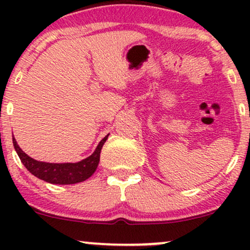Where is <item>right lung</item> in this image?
<instances>
[{
  "mask_svg": "<svg viewBox=\"0 0 250 250\" xmlns=\"http://www.w3.org/2000/svg\"><path fill=\"white\" fill-rule=\"evenodd\" d=\"M108 136L109 134L103 137L101 142L97 145L95 151L90 156L76 163H49L37 161L33 157L28 156L19 147L15 139H13V143L21 162L34 176L39 177L40 180L45 181V182L53 183V185H74V183L83 182L95 173L100 162L101 149L104 142L107 141Z\"/></svg>",
  "mask_w": 250,
  "mask_h": 250,
  "instance_id": "add662e5",
  "label": "right lung"
}]
</instances>
